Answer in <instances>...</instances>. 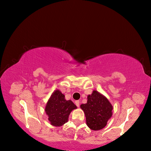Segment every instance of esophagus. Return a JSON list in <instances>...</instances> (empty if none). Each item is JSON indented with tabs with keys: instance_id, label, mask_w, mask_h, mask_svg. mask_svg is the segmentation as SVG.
<instances>
[{
	"instance_id": "obj_1",
	"label": "esophagus",
	"mask_w": 151,
	"mask_h": 151,
	"mask_svg": "<svg viewBox=\"0 0 151 151\" xmlns=\"http://www.w3.org/2000/svg\"><path fill=\"white\" fill-rule=\"evenodd\" d=\"M75 104L76 106H77V107H78L79 106H80V101H75Z\"/></svg>"
}]
</instances>
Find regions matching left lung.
I'll return each instance as SVG.
<instances>
[{"instance_id":"1","label":"left lung","mask_w":151,"mask_h":151,"mask_svg":"<svg viewBox=\"0 0 151 151\" xmlns=\"http://www.w3.org/2000/svg\"><path fill=\"white\" fill-rule=\"evenodd\" d=\"M87 126L93 131L103 129L112 115V106L109 101L96 91L87 96V103L82 104Z\"/></svg>"}]
</instances>
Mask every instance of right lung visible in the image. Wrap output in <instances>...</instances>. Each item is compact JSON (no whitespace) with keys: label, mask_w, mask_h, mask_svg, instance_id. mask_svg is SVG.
<instances>
[{"label":"right lung","mask_w":151,"mask_h":151,"mask_svg":"<svg viewBox=\"0 0 151 151\" xmlns=\"http://www.w3.org/2000/svg\"><path fill=\"white\" fill-rule=\"evenodd\" d=\"M76 108L70 100H66L65 95L59 90H56L48 99L45 112L52 126L60 127L67 122L71 111Z\"/></svg>","instance_id":"1"}]
</instances>
